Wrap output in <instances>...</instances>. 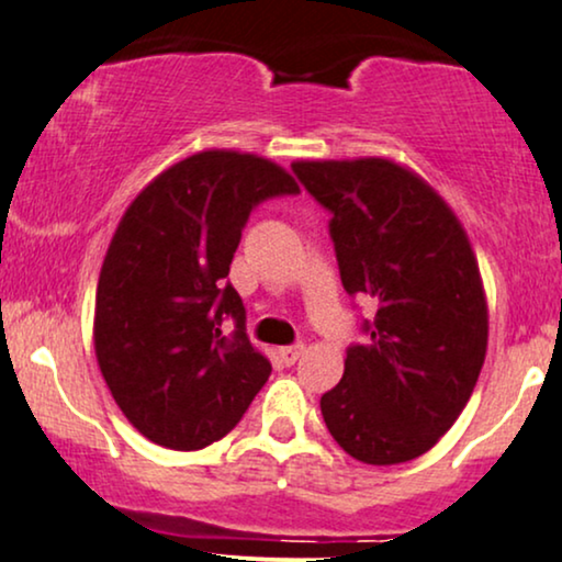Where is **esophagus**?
<instances>
[{
	"label": "esophagus",
	"mask_w": 562,
	"mask_h": 562,
	"mask_svg": "<svg viewBox=\"0 0 562 562\" xmlns=\"http://www.w3.org/2000/svg\"><path fill=\"white\" fill-rule=\"evenodd\" d=\"M302 353H304V344H294V346H283V348H279L281 361L286 363V367H291V363H296L299 356H302Z\"/></svg>",
	"instance_id": "esophagus-1"
}]
</instances>
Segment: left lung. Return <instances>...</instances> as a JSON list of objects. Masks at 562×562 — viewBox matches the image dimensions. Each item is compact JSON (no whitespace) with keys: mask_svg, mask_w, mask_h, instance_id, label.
<instances>
[{"mask_svg":"<svg viewBox=\"0 0 562 562\" xmlns=\"http://www.w3.org/2000/svg\"><path fill=\"white\" fill-rule=\"evenodd\" d=\"M291 170L330 211L340 281L376 304L367 344L346 351L344 379L319 400L346 454L400 464L454 426L487 348V302L468 232L447 201L382 157L304 159Z\"/></svg>","mask_w":562,"mask_h":562,"instance_id":"8db88e82","label":"left lung"}]
</instances>
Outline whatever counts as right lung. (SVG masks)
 Wrapping results in <instances>:
<instances>
[{
	"mask_svg": "<svg viewBox=\"0 0 562 562\" xmlns=\"http://www.w3.org/2000/svg\"><path fill=\"white\" fill-rule=\"evenodd\" d=\"M299 193L271 159L206 149L159 172L131 201L94 294V356L128 424L193 451L227 436L271 376L227 281L250 211ZM233 317L236 333L221 323Z\"/></svg>",
	"mask_w": 562,
	"mask_h": 562,
	"instance_id": "add662e5",
	"label": "right lung"
}]
</instances>
